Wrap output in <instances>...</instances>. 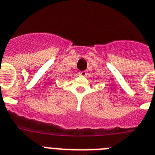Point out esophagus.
Masks as SVG:
<instances>
[{
	"mask_svg": "<svg viewBox=\"0 0 155 155\" xmlns=\"http://www.w3.org/2000/svg\"><path fill=\"white\" fill-rule=\"evenodd\" d=\"M80 75H82V76H86L87 75V72L86 71H80Z\"/></svg>",
	"mask_w": 155,
	"mask_h": 155,
	"instance_id": "34e87169",
	"label": "esophagus"
}]
</instances>
